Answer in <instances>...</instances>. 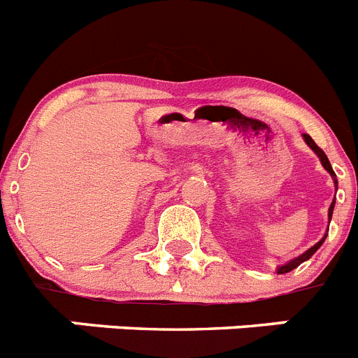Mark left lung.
Returning a JSON list of instances; mask_svg holds the SVG:
<instances>
[{"label":"left lung","mask_w":358,"mask_h":358,"mask_svg":"<svg viewBox=\"0 0 358 358\" xmlns=\"http://www.w3.org/2000/svg\"><path fill=\"white\" fill-rule=\"evenodd\" d=\"M303 136H304V141H306V144H308L310 148H312L313 151H315V153H317V157L321 158V162H322V166H324V169L328 171L329 175H331V176H334V178H335V173H334V169H331V166H329V160H328V157H326V155H324V151H322V149L319 148V145H317L315 142H313V138H312V136H310V135H306V133H304ZM331 213H334V203H331V207H329V220H331ZM324 239H326V238H322L321 241H319V243H317V245H313L312 248H308V250H306V252H304L303 256L295 257L294 261H290V263H287V265H285V266H279L278 273H287V272H290V270L297 268V266H299L301 263H304V261H306V259H310V257H312L313 254L317 252V248L321 247V245H322V241H324Z\"/></svg>","instance_id":"8db88e82"}]
</instances>
